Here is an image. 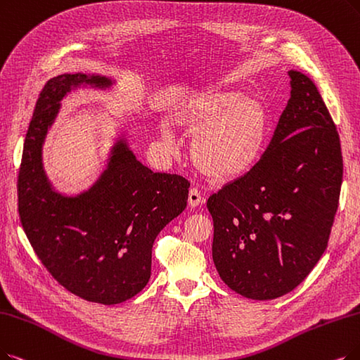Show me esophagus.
<instances>
[{
    "mask_svg": "<svg viewBox=\"0 0 360 360\" xmlns=\"http://www.w3.org/2000/svg\"><path fill=\"white\" fill-rule=\"evenodd\" d=\"M200 202H202V195H200V192L196 188H192L189 191V205L193 208L198 207Z\"/></svg>",
    "mask_w": 360,
    "mask_h": 360,
    "instance_id": "esophagus-1",
    "label": "esophagus"
}]
</instances>
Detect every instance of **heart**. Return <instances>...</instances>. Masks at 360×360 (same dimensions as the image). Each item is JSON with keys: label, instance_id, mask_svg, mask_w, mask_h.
I'll list each match as a JSON object with an SVG mask.
<instances>
[{"label": "heart", "instance_id": "1", "mask_svg": "<svg viewBox=\"0 0 360 360\" xmlns=\"http://www.w3.org/2000/svg\"><path fill=\"white\" fill-rule=\"evenodd\" d=\"M174 120L196 133L191 145L193 162L214 180L245 174L267 145L269 112L264 102L236 90L199 94Z\"/></svg>", "mask_w": 360, "mask_h": 360}]
</instances>
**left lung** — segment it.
Wrapping results in <instances>:
<instances>
[{
    "instance_id": "8db88e82",
    "label": "left lung",
    "mask_w": 360,
    "mask_h": 360,
    "mask_svg": "<svg viewBox=\"0 0 360 360\" xmlns=\"http://www.w3.org/2000/svg\"><path fill=\"white\" fill-rule=\"evenodd\" d=\"M291 98L257 164L212 193V260L235 292L273 300L306 279L326 250L338 208L342 155L314 82L290 70Z\"/></svg>"
}]
</instances>
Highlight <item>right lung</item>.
Listing matches in <instances>:
<instances>
[{"label": "right lung", "instance_id": "obj_1", "mask_svg": "<svg viewBox=\"0 0 360 360\" xmlns=\"http://www.w3.org/2000/svg\"><path fill=\"white\" fill-rule=\"evenodd\" d=\"M82 82L109 81L65 74L39 93L18 176L19 217L41 263L63 288L93 303L118 304L149 282L153 242L188 205L191 183L150 171L120 143L89 192L78 198L53 192L42 171L41 146L59 102Z\"/></svg>", "mask_w": 360, "mask_h": 360}]
</instances>
